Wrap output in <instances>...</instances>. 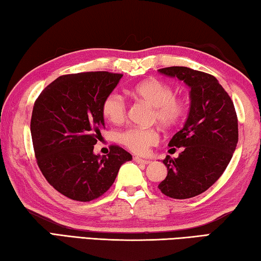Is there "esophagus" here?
Listing matches in <instances>:
<instances>
[{"label": "esophagus", "instance_id": "1", "mask_svg": "<svg viewBox=\"0 0 261 261\" xmlns=\"http://www.w3.org/2000/svg\"><path fill=\"white\" fill-rule=\"evenodd\" d=\"M133 161L136 162V163H141V164H149V163H150V161H149V160L140 159V157H138V156L133 157Z\"/></svg>", "mask_w": 261, "mask_h": 261}]
</instances>
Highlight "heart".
<instances>
[{
	"label": "heart",
	"mask_w": 261,
	"mask_h": 261,
	"mask_svg": "<svg viewBox=\"0 0 261 261\" xmlns=\"http://www.w3.org/2000/svg\"><path fill=\"white\" fill-rule=\"evenodd\" d=\"M129 93L152 106L151 119L161 126L170 128L178 125L185 115L186 105L180 97L173 95L171 85L157 79L144 80L133 85ZM104 117L113 123H121L127 117V105L118 93H110L101 104ZM160 141V133L151 127H130L119 134V142L128 150L143 155Z\"/></svg>",
	"instance_id": "1"
}]
</instances>
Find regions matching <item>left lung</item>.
Instances as JSON below:
<instances>
[{
    "label": "left lung",
    "mask_w": 261,
    "mask_h": 261,
    "mask_svg": "<svg viewBox=\"0 0 261 261\" xmlns=\"http://www.w3.org/2000/svg\"><path fill=\"white\" fill-rule=\"evenodd\" d=\"M161 74L191 88L189 118L170 147L181 148L178 159L166 156L168 176L159 185L172 199H190L207 191L224 172L238 142L233 102L214 76L187 67H166ZM173 148V149H176Z\"/></svg>",
    "instance_id": "obj_1"
}]
</instances>
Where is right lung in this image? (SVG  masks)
<instances>
[{"label":"right lung","instance_id":"add662e5","mask_svg":"<svg viewBox=\"0 0 261 261\" xmlns=\"http://www.w3.org/2000/svg\"><path fill=\"white\" fill-rule=\"evenodd\" d=\"M122 74L88 71L62 75L34 101L31 135L37 164L59 193L81 202L98 199L110 190L120 166L132 155L110 146L108 155H95L101 136V104Z\"/></svg>","mask_w":261,"mask_h":261}]
</instances>
